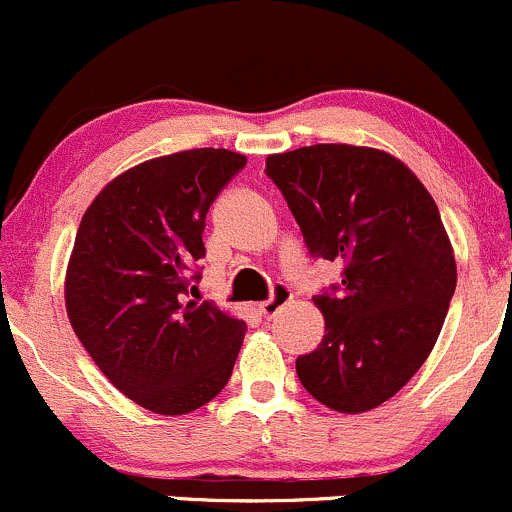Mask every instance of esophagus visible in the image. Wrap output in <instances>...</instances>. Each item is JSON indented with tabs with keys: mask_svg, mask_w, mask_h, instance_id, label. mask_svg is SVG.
I'll list each match as a JSON object with an SVG mask.
<instances>
[{
	"mask_svg": "<svg viewBox=\"0 0 512 512\" xmlns=\"http://www.w3.org/2000/svg\"><path fill=\"white\" fill-rule=\"evenodd\" d=\"M291 300H293V293H291V288H288V286H283V283H278V286L273 288L271 298H268V300H263V303L258 305V313H261L263 318H271V315H276L278 310H281L283 305H286V303H291Z\"/></svg>",
	"mask_w": 512,
	"mask_h": 512,
	"instance_id": "obj_1",
	"label": "esophagus"
}]
</instances>
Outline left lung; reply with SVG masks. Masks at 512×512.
Segmentation results:
<instances>
[{
	"label": "left lung",
	"mask_w": 512,
	"mask_h": 512,
	"mask_svg": "<svg viewBox=\"0 0 512 512\" xmlns=\"http://www.w3.org/2000/svg\"><path fill=\"white\" fill-rule=\"evenodd\" d=\"M308 254L342 263L315 295L325 335L295 360L300 384L342 414L399 392L434 350L456 291L439 207L404 162L374 147L310 145L268 155Z\"/></svg>",
	"instance_id": "left-lung-1"
}]
</instances>
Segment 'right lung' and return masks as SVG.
Returning a JSON list of instances; mask_svg holds the SVG:
<instances>
[{"label": "right lung", "instance_id": "1", "mask_svg": "<svg viewBox=\"0 0 512 512\" xmlns=\"http://www.w3.org/2000/svg\"><path fill=\"white\" fill-rule=\"evenodd\" d=\"M246 165L231 150H184L115 177L78 226L66 273L73 333L140 407L189 414L226 387L246 323L189 300L207 256L202 231Z\"/></svg>", "mask_w": 512, "mask_h": 512}]
</instances>
